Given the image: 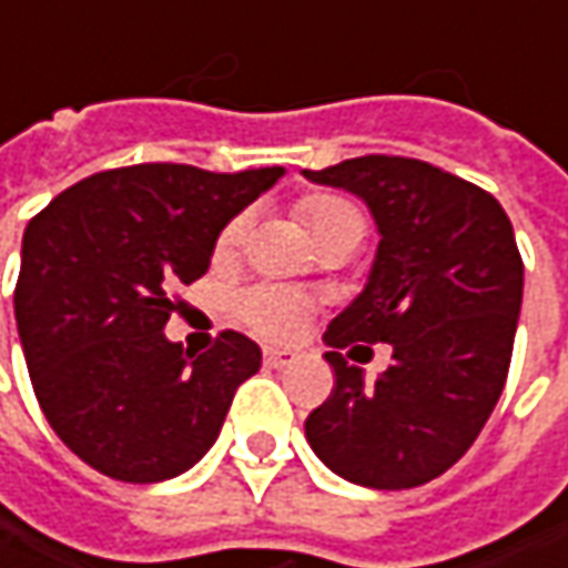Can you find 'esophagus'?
Segmentation results:
<instances>
[{
	"instance_id": "obj_1",
	"label": "esophagus",
	"mask_w": 568,
	"mask_h": 568,
	"mask_svg": "<svg viewBox=\"0 0 568 568\" xmlns=\"http://www.w3.org/2000/svg\"><path fill=\"white\" fill-rule=\"evenodd\" d=\"M295 358H298V353H292V349H276V346H266V349H263L266 368H285V365H292Z\"/></svg>"
}]
</instances>
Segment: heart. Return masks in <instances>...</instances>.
Masks as SVG:
<instances>
[{
    "mask_svg": "<svg viewBox=\"0 0 568 568\" xmlns=\"http://www.w3.org/2000/svg\"><path fill=\"white\" fill-rule=\"evenodd\" d=\"M298 215L308 229L311 241L317 244L321 254L331 251H353L362 235H365V219L358 212L356 203H349L346 196L336 193H308L298 200ZM251 219L241 212L232 222H225V229L215 237V254L229 257L244 244ZM311 302L305 292L298 288H285V285H257L247 288L237 298V317L260 336L266 339H288L305 327L308 321Z\"/></svg>",
    "mask_w": 568,
    "mask_h": 568,
    "instance_id": "obj_1",
    "label": "heart"
}]
</instances>
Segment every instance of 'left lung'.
Segmentation results:
<instances>
[{"instance_id":"1","label":"left lung","mask_w":568,"mask_h":568,"mask_svg":"<svg viewBox=\"0 0 568 568\" xmlns=\"http://www.w3.org/2000/svg\"><path fill=\"white\" fill-rule=\"evenodd\" d=\"M356 193L378 225L368 283L324 333L336 384L305 419L314 455L343 480L413 489L477 442L506 387L525 263L493 193L429 161L365 155L305 171ZM390 342L375 383L338 353Z\"/></svg>"}]
</instances>
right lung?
Wrapping results in <instances>:
<instances>
[{
    "label": "right lung",
    "mask_w": 568,
    "mask_h": 568,
    "mask_svg": "<svg viewBox=\"0 0 568 568\" xmlns=\"http://www.w3.org/2000/svg\"><path fill=\"white\" fill-rule=\"evenodd\" d=\"M133 164L91 174L38 212L21 241L14 321L47 423L104 477L161 483L222 432L260 346L225 331L206 353L164 336L168 292L210 270L215 237L283 178Z\"/></svg>",
    "instance_id": "obj_1"
}]
</instances>
